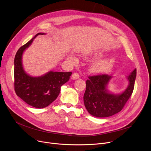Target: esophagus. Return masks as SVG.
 <instances>
[{"mask_svg": "<svg viewBox=\"0 0 151 151\" xmlns=\"http://www.w3.org/2000/svg\"><path fill=\"white\" fill-rule=\"evenodd\" d=\"M79 78H80V75H79V74L77 73H73L72 76H71V78H72L73 80H77V79H78Z\"/></svg>", "mask_w": 151, "mask_h": 151, "instance_id": "34e87169", "label": "esophagus"}]
</instances>
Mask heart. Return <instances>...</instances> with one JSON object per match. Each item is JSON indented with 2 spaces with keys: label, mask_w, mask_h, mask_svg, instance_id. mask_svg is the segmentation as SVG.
<instances>
[{
  "label": "heart",
  "mask_w": 151,
  "mask_h": 151,
  "mask_svg": "<svg viewBox=\"0 0 151 151\" xmlns=\"http://www.w3.org/2000/svg\"><path fill=\"white\" fill-rule=\"evenodd\" d=\"M86 56L92 59H99L105 56V55L100 52H94L91 54H86ZM68 60L73 63L77 62V59L72 55H69ZM115 63V59L113 57L106 58L101 60L97 61L93 63L89 67V71L91 72L96 74H101L108 72L109 71L112 69Z\"/></svg>",
  "instance_id": "1"
}]
</instances>
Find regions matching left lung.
I'll use <instances>...</instances> for the list:
<instances>
[{"label":"left lung","instance_id":"1","mask_svg":"<svg viewBox=\"0 0 151 151\" xmlns=\"http://www.w3.org/2000/svg\"><path fill=\"white\" fill-rule=\"evenodd\" d=\"M136 76L135 68L127 76L129 81L127 88L117 94L107 89L112 76L108 75L89 76L86 81L83 97L85 107L89 113L97 117H106L120 112L132 94Z\"/></svg>","mask_w":151,"mask_h":151}]
</instances>
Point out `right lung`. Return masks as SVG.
Masks as SVG:
<instances>
[{
	"label": "right lung",
	"instance_id": "right-lung-1",
	"mask_svg": "<svg viewBox=\"0 0 151 151\" xmlns=\"http://www.w3.org/2000/svg\"><path fill=\"white\" fill-rule=\"evenodd\" d=\"M38 33L24 45L21 46L15 55L14 60V91L17 96L28 105L37 108H43L50 105L58 97L61 86L70 79L71 72L50 71L40 76H32L23 68L22 58L24 51L33 42Z\"/></svg>",
	"mask_w": 151,
	"mask_h": 151
}]
</instances>
